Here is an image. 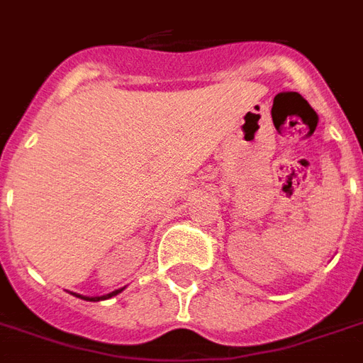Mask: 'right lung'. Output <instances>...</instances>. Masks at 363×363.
<instances>
[{
    "mask_svg": "<svg viewBox=\"0 0 363 363\" xmlns=\"http://www.w3.org/2000/svg\"><path fill=\"white\" fill-rule=\"evenodd\" d=\"M124 288H121V290H115V292H111L107 294V296H96V298H88V296H81V294H75L77 298H81V299H86V301H101V299H109L113 298V296H116V294H121Z\"/></svg>",
    "mask_w": 363,
    "mask_h": 363,
    "instance_id": "add662e5",
    "label": "right lung"
}]
</instances>
